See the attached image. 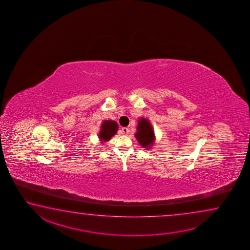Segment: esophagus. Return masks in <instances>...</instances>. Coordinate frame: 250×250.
I'll return each mask as SVG.
<instances>
[{"label": "esophagus", "mask_w": 250, "mask_h": 250, "mask_svg": "<svg viewBox=\"0 0 250 250\" xmlns=\"http://www.w3.org/2000/svg\"><path fill=\"white\" fill-rule=\"evenodd\" d=\"M122 131H123V134L127 135V134L129 133V129H128L127 127H123V128H122Z\"/></svg>", "instance_id": "34e87169"}]
</instances>
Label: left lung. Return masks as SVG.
<instances>
[{"label":"left lung","mask_w":250,"mask_h":250,"mask_svg":"<svg viewBox=\"0 0 250 250\" xmlns=\"http://www.w3.org/2000/svg\"><path fill=\"white\" fill-rule=\"evenodd\" d=\"M136 130L135 136L138 143L144 148H151L155 141V135L149 121L145 118L139 119Z\"/></svg>","instance_id":"1"}]
</instances>
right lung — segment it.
Returning a JSON list of instances; mask_svg holds the SVG:
<instances>
[{
  "instance_id": "right-lung-1",
  "label": "right lung",
  "mask_w": 250,
  "mask_h": 250,
  "mask_svg": "<svg viewBox=\"0 0 250 250\" xmlns=\"http://www.w3.org/2000/svg\"><path fill=\"white\" fill-rule=\"evenodd\" d=\"M118 124L115 121H104L101 127V131L99 133V139L102 143L107 142L117 133Z\"/></svg>"
}]
</instances>
